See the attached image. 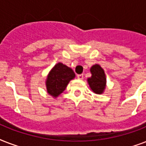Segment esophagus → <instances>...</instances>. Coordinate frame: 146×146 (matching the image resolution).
<instances>
[{
  "mask_svg": "<svg viewBox=\"0 0 146 146\" xmlns=\"http://www.w3.org/2000/svg\"><path fill=\"white\" fill-rule=\"evenodd\" d=\"M77 78L79 80H82L83 79V74H78Z\"/></svg>",
  "mask_w": 146,
  "mask_h": 146,
  "instance_id": "34e87169",
  "label": "esophagus"
}]
</instances>
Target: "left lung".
<instances>
[{"label": "left lung", "instance_id": "obj_1", "mask_svg": "<svg viewBox=\"0 0 146 146\" xmlns=\"http://www.w3.org/2000/svg\"><path fill=\"white\" fill-rule=\"evenodd\" d=\"M90 71L92 76L88 79L89 86L95 93L102 94L105 89L106 84V78L104 70L98 64H96L92 66Z\"/></svg>", "mask_w": 146, "mask_h": 146}]
</instances>
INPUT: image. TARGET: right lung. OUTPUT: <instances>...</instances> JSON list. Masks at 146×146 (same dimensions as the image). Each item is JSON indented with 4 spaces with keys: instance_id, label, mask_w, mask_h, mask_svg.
<instances>
[{
    "instance_id": "right-lung-1",
    "label": "right lung",
    "mask_w": 146,
    "mask_h": 146,
    "mask_svg": "<svg viewBox=\"0 0 146 146\" xmlns=\"http://www.w3.org/2000/svg\"><path fill=\"white\" fill-rule=\"evenodd\" d=\"M75 77L73 70L58 63L49 73L46 80L47 91L50 96L57 97L66 88L69 82Z\"/></svg>"
}]
</instances>
